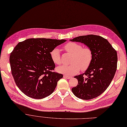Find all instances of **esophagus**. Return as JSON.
Returning <instances> with one entry per match:
<instances>
[{
	"mask_svg": "<svg viewBox=\"0 0 127 127\" xmlns=\"http://www.w3.org/2000/svg\"><path fill=\"white\" fill-rule=\"evenodd\" d=\"M64 78H67V79H70V78H71V76H67V75H64Z\"/></svg>",
	"mask_w": 127,
	"mask_h": 127,
	"instance_id": "1",
	"label": "esophagus"
}]
</instances>
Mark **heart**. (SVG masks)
I'll return each mask as SVG.
<instances>
[{
    "instance_id": "obj_1",
    "label": "heart",
    "mask_w": 127,
    "mask_h": 127,
    "mask_svg": "<svg viewBox=\"0 0 127 127\" xmlns=\"http://www.w3.org/2000/svg\"><path fill=\"white\" fill-rule=\"evenodd\" d=\"M64 50L71 54L72 64L69 65L63 64L59 66L57 71L67 75H73L81 70L86 69L90 64L93 59V53L89 48L83 46L75 42H69L64 46ZM50 56L53 62L56 64L62 63L60 50L54 48L50 52Z\"/></svg>"
}]
</instances>
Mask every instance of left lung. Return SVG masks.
I'll use <instances>...</instances> for the list:
<instances>
[{
  "mask_svg": "<svg viewBox=\"0 0 127 127\" xmlns=\"http://www.w3.org/2000/svg\"><path fill=\"white\" fill-rule=\"evenodd\" d=\"M70 41L84 43L93 53L92 63L85 73L74 76L78 84L72 88V93L83 100L97 97L109 86L115 74L117 52L106 39L100 35H82Z\"/></svg>",
  "mask_w": 127,
  "mask_h": 127,
  "instance_id": "1",
  "label": "left lung"
}]
</instances>
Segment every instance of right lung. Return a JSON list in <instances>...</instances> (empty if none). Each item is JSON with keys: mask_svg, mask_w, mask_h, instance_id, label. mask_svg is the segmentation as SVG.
<instances>
[{"mask_svg": "<svg viewBox=\"0 0 127 127\" xmlns=\"http://www.w3.org/2000/svg\"><path fill=\"white\" fill-rule=\"evenodd\" d=\"M66 40L31 38L19 42L10 56L11 73L25 95L41 99L52 94L63 75L52 71L50 52Z\"/></svg>", "mask_w": 127, "mask_h": 127, "instance_id": "right-lung-1", "label": "right lung"}]
</instances>
